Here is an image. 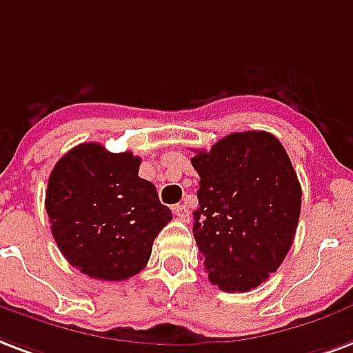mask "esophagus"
<instances>
[{"mask_svg": "<svg viewBox=\"0 0 353 353\" xmlns=\"http://www.w3.org/2000/svg\"><path fill=\"white\" fill-rule=\"evenodd\" d=\"M172 211H174V214H176L179 220H183V222H188V219H190V211H188L185 205H181V203H177V205L172 207Z\"/></svg>", "mask_w": 353, "mask_h": 353, "instance_id": "34e87169", "label": "esophagus"}]
</instances>
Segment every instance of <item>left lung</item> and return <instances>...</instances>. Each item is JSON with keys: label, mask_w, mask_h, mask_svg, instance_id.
Wrapping results in <instances>:
<instances>
[{"label": "left lung", "mask_w": 353, "mask_h": 353, "mask_svg": "<svg viewBox=\"0 0 353 353\" xmlns=\"http://www.w3.org/2000/svg\"><path fill=\"white\" fill-rule=\"evenodd\" d=\"M196 244L209 281L246 292L276 272L294 241L302 187L281 142L266 131L231 133L198 150Z\"/></svg>", "instance_id": "1"}]
</instances>
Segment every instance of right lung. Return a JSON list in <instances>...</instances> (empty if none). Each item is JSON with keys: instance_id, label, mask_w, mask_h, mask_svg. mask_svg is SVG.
<instances>
[{"instance_id": "1", "label": "right lung", "mask_w": 353, "mask_h": 353, "mask_svg": "<svg viewBox=\"0 0 353 353\" xmlns=\"http://www.w3.org/2000/svg\"><path fill=\"white\" fill-rule=\"evenodd\" d=\"M141 157L88 142L72 148L51 170L46 211L70 265L94 279L122 281L146 266L172 211L139 176Z\"/></svg>"}]
</instances>
